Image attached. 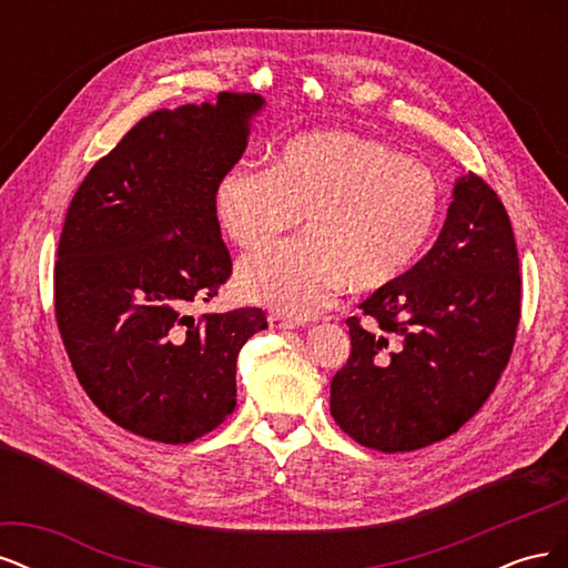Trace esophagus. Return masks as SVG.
<instances>
[{"mask_svg":"<svg viewBox=\"0 0 568 568\" xmlns=\"http://www.w3.org/2000/svg\"><path fill=\"white\" fill-rule=\"evenodd\" d=\"M267 322H270V329H296L298 326V322L296 320H291V317H284V315H280V313H270L267 315Z\"/></svg>","mask_w":568,"mask_h":568,"instance_id":"obj_1","label":"esophagus"}]
</instances>
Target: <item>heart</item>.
Wrapping results in <instances>:
<instances>
[{
    "mask_svg": "<svg viewBox=\"0 0 568 568\" xmlns=\"http://www.w3.org/2000/svg\"><path fill=\"white\" fill-rule=\"evenodd\" d=\"M215 215L246 253L239 291L286 317H315L346 284L376 291L419 261L443 215L434 170L374 140L317 132L291 140L272 168L239 163L215 189Z\"/></svg>",
    "mask_w": 568,
    "mask_h": 568,
    "instance_id": "1",
    "label": "heart"
}]
</instances>
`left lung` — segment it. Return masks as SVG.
<instances>
[{"label": "left lung", "mask_w": 568, "mask_h": 568, "mask_svg": "<svg viewBox=\"0 0 568 568\" xmlns=\"http://www.w3.org/2000/svg\"><path fill=\"white\" fill-rule=\"evenodd\" d=\"M359 311L332 379L341 432L407 453L467 424L505 372L521 317L517 239L495 189L462 178L434 248Z\"/></svg>", "instance_id": "left-lung-1"}]
</instances>
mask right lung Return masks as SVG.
<instances>
[{"mask_svg": "<svg viewBox=\"0 0 568 568\" xmlns=\"http://www.w3.org/2000/svg\"><path fill=\"white\" fill-rule=\"evenodd\" d=\"M251 92L156 109L99 159L68 205L54 313L90 400L168 445L211 434L236 407V355L261 307L192 315L232 277L215 189L246 149Z\"/></svg>", "mask_w": 568, "mask_h": 568, "instance_id": "right-lung-1", "label": "right lung"}]
</instances>
